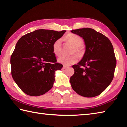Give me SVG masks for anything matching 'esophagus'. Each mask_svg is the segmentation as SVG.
<instances>
[{
  "instance_id": "esophagus-1",
  "label": "esophagus",
  "mask_w": 127,
  "mask_h": 127,
  "mask_svg": "<svg viewBox=\"0 0 127 127\" xmlns=\"http://www.w3.org/2000/svg\"><path fill=\"white\" fill-rule=\"evenodd\" d=\"M67 68V66H65V65H63V69H65Z\"/></svg>"
}]
</instances>
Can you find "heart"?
<instances>
[{"mask_svg":"<svg viewBox=\"0 0 127 127\" xmlns=\"http://www.w3.org/2000/svg\"><path fill=\"white\" fill-rule=\"evenodd\" d=\"M65 40L74 46L72 53L76 52L77 55L81 57L83 54L84 50L82 44H83V39L80 36L74 33H69L66 36ZM53 51L55 55L59 56L61 54V40L58 39L53 43ZM78 60V57L76 55L70 56H61L58 59L59 63L64 65L69 66L76 63Z\"/></svg>","mask_w":127,"mask_h":127,"instance_id":"b5f03b06","label":"heart"}]
</instances>
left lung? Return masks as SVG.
I'll return each instance as SVG.
<instances>
[{
  "mask_svg": "<svg viewBox=\"0 0 127 127\" xmlns=\"http://www.w3.org/2000/svg\"><path fill=\"white\" fill-rule=\"evenodd\" d=\"M84 40L83 57L74 68L70 78L72 89L79 95L93 97L99 95L112 81L117 64L113 46L102 33L90 28L72 30Z\"/></svg>",
  "mask_w": 127,
  "mask_h": 127,
  "instance_id": "1",
  "label": "left lung"
}]
</instances>
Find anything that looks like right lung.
Masks as SVG:
<instances>
[{
  "instance_id": "right-lung-1",
  "label": "right lung",
  "mask_w": 127,
  "mask_h": 127,
  "mask_svg": "<svg viewBox=\"0 0 127 127\" xmlns=\"http://www.w3.org/2000/svg\"><path fill=\"white\" fill-rule=\"evenodd\" d=\"M66 31L39 29L21 37L10 57L12 76L26 94L42 95L49 91L55 81V72L61 70L57 63L53 44Z\"/></svg>"
}]
</instances>
